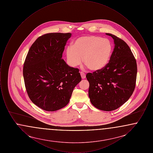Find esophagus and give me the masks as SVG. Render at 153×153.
<instances>
[{
  "label": "esophagus",
  "mask_w": 153,
  "mask_h": 153,
  "mask_svg": "<svg viewBox=\"0 0 153 153\" xmlns=\"http://www.w3.org/2000/svg\"><path fill=\"white\" fill-rule=\"evenodd\" d=\"M80 74H81V78H82V79H84L85 78V76H86L85 74L84 73V72H80Z\"/></svg>",
  "instance_id": "obj_1"
}]
</instances>
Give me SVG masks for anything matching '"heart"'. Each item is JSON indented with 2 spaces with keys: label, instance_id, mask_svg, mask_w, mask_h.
Segmentation results:
<instances>
[{
  "label": "heart",
  "instance_id": "heart-1",
  "mask_svg": "<svg viewBox=\"0 0 153 153\" xmlns=\"http://www.w3.org/2000/svg\"><path fill=\"white\" fill-rule=\"evenodd\" d=\"M112 51V45L108 39L100 36H81L76 39L72 47L67 48V60L72 66L80 65L83 62L93 71L103 69L109 62Z\"/></svg>",
  "mask_w": 153,
  "mask_h": 153
}]
</instances>
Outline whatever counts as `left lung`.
Segmentation results:
<instances>
[{
    "label": "left lung",
    "instance_id": "left-lung-1",
    "mask_svg": "<svg viewBox=\"0 0 153 153\" xmlns=\"http://www.w3.org/2000/svg\"><path fill=\"white\" fill-rule=\"evenodd\" d=\"M115 48L109 62L102 70L88 73V95L97 109L111 111L127 102L135 89L137 74V61L128 45L110 33Z\"/></svg>",
    "mask_w": 153,
    "mask_h": 153
}]
</instances>
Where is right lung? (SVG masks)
<instances>
[{
    "mask_svg": "<svg viewBox=\"0 0 153 153\" xmlns=\"http://www.w3.org/2000/svg\"><path fill=\"white\" fill-rule=\"evenodd\" d=\"M71 33H53L38 37L30 48L23 74L30 99L38 107L55 111L68 104L73 89L81 81L78 68L62 58Z\"/></svg>",
    "mask_w": 153,
    "mask_h": 153,
    "instance_id": "1",
    "label": "right lung"
}]
</instances>
